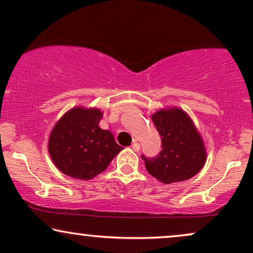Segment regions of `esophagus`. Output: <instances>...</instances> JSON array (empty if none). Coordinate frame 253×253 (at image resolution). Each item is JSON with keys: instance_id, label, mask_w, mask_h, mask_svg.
Masks as SVG:
<instances>
[{"instance_id": "1", "label": "esophagus", "mask_w": 253, "mask_h": 253, "mask_svg": "<svg viewBox=\"0 0 253 253\" xmlns=\"http://www.w3.org/2000/svg\"><path fill=\"white\" fill-rule=\"evenodd\" d=\"M132 150L135 151V152H138L139 150H140V144L139 143H134L132 145Z\"/></svg>"}]
</instances>
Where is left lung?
Masks as SVG:
<instances>
[{
	"instance_id": "8db88e82",
	"label": "left lung",
	"mask_w": 253,
	"mask_h": 253,
	"mask_svg": "<svg viewBox=\"0 0 253 253\" xmlns=\"http://www.w3.org/2000/svg\"><path fill=\"white\" fill-rule=\"evenodd\" d=\"M162 147L156 158L143 156L147 172L164 184L187 181L194 177L207 161L205 141L187 112L176 106L157 110L151 115Z\"/></svg>"
}]
</instances>
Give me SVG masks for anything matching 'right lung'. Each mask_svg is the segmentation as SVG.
<instances>
[{
	"instance_id": "right-lung-1",
	"label": "right lung",
	"mask_w": 253,
	"mask_h": 253,
	"mask_svg": "<svg viewBox=\"0 0 253 253\" xmlns=\"http://www.w3.org/2000/svg\"><path fill=\"white\" fill-rule=\"evenodd\" d=\"M102 117V110L96 107L76 106L54 124L47 150L64 175L83 181L94 178L123 150L112 132L100 128Z\"/></svg>"
}]
</instances>
